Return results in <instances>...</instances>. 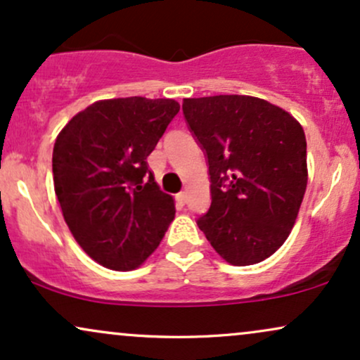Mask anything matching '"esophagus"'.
I'll return each instance as SVG.
<instances>
[{"label": "esophagus", "mask_w": 360, "mask_h": 360, "mask_svg": "<svg viewBox=\"0 0 360 360\" xmlns=\"http://www.w3.org/2000/svg\"><path fill=\"white\" fill-rule=\"evenodd\" d=\"M176 201H177V203H179L181 206H183V205L186 203V193H184V191L177 193V194H176Z\"/></svg>", "instance_id": "obj_1"}]
</instances>
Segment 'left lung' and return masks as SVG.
Masks as SVG:
<instances>
[{"instance_id": "8db88e82", "label": "left lung", "mask_w": 360, "mask_h": 360, "mask_svg": "<svg viewBox=\"0 0 360 360\" xmlns=\"http://www.w3.org/2000/svg\"><path fill=\"white\" fill-rule=\"evenodd\" d=\"M183 113L212 183L198 226L232 266L262 262L291 233L307 191L303 127L279 106L240 94L189 98Z\"/></svg>"}]
</instances>
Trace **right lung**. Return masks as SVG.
Here are the masks:
<instances>
[{
    "label": "right lung",
    "instance_id": "obj_1",
    "mask_svg": "<svg viewBox=\"0 0 360 360\" xmlns=\"http://www.w3.org/2000/svg\"><path fill=\"white\" fill-rule=\"evenodd\" d=\"M179 111L174 100H103L72 117L56 140L53 188L69 230L91 259L139 267L174 220L147 157Z\"/></svg>",
    "mask_w": 360,
    "mask_h": 360
}]
</instances>
